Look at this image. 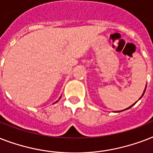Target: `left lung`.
Returning a JSON list of instances; mask_svg holds the SVG:
<instances>
[{
    "instance_id": "1",
    "label": "left lung",
    "mask_w": 153,
    "mask_h": 153,
    "mask_svg": "<svg viewBox=\"0 0 153 153\" xmlns=\"http://www.w3.org/2000/svg\"><path fill=\"white\" fill-rule=\"evenodd\" d=\"M146 86H145V91H144V92H143V94H142V95H141V97H140V98H139V100H140V98H142V97H143V95H144V94H145V90H146ZM137 102H136L135 103H134V104H133V105H130V106H129V107H128V108H126V109H123V110H121V111H117V113H119V112H121V111H124V110H126V109H129V108H131V107L133 106V105H135L136 103H137Z\"/></svg>"
}]
</instances>
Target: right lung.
<instances>
[{
  "mask_svg": "<svg viewBox=\"0 0 153 153\" xmlns=\"http://www.w3.org/2000/svg\"><path fill=\"white\" fill-rule=\"evenodd\" d=\"M60 98H61V96H60V98H59V99H58V101L59 100ZM58 101H56V102H54V103H56V102H58Z\"/></svg>",
  "mask_w": 153,
  "mask_h": 153,
  "instance_id": "obj_1",
  "label": "right lung"
}]
</instances>
